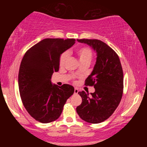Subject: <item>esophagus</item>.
<instances>
[{"instance_id": "1", "label": "esophagus", "mask_w": 147, "mask_h": 147, "mask_svg": "<svg viewBox=\"0 0 147 147\" xmlns=\"http://www.w3.org/2000/svg\"><path fill=\"white\" fill-rule=\"evenodd\" d=\"M78 89L77 88H74V94H78Z\"/></svg>"}]
</instances>
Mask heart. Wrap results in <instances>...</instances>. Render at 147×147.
Wrapping results in <instances>:
<instances>
[{
	"label": "heart",
	"mask_w": 147,
	"mask_h": 147,
	"mask_svg": "<svg viewBox=\"0 0 147 147\" xmlns=\"http://www.w3.org/2000/svg\"><path fill=\"white\" fill-rule=\"evenodd\" d=\"M76 54L81 64H89L93 57V52H92L91 49L88 47H80L77 48L76 49ZM67 57L68 54L67 52H64L61 54L59 59V66L63 67L67 59ZM79 70H77L76 73H79Z\"/></svg>",
	"instance_id": "1"
}]
</instances>
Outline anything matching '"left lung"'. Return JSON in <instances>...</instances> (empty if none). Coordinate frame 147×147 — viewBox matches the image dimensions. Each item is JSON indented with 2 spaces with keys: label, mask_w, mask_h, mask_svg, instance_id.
<instances>
[{
  "label": "left lung",
  "mask_w": 147,
  "mask_h": 147,
  "mask_svg": "<svg viewBox=\"0 0 147 147\" xmlns=\"http://www.w3.org/2000/svg\"><path fill=\"white\" fill-rule=\"evenodd\" d=\"M88 44L96 51L97 58L91 74L85 86H94L95 91L78 92L82 98L76 112L82 120L92 124L100 123L115 111L123 93V71L119 56L103 41L98 39H77Z\"/></svg>",
  "instance_id": "8db88e82"
}]
</instances>
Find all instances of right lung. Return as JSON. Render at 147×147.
<instances>
[{"label":"right lung","mask_w":147,"mask_h":147,"mask_svg":"<svg viewBox=\"0 0 147 147\" xmlns=\"http://www.w3.org/2000/svg\"><path fill=\"white\" fill-rule=\"evenodd\" d=\"M74 43V39H44L29 49L22 59L18 76L20 96L28 113L40 123L58 119L74 93L72 86H58L51 79L54 72L59 71L61 54Z\"/></svg>","instance_id":"1"}]
</instances>
